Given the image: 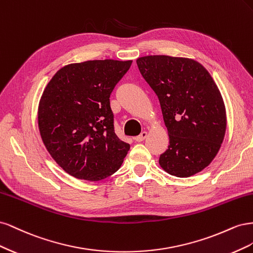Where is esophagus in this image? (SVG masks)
Instances as JSON below:
<instances>
[{"label": "esophagus", "instance_id": "34e87169", "mask_svg": "<svg viewBox=\"0 0 253 253\" xmlns=\"http://www.w3.org/2000/svg\"><path fill=\"white\" fill-rule=\"evenodd\" d=\"M147 136H148V133L147 132H141L140 133V135L139 136H137V137H135V141H137V142H141V141H143L145 138H147Z\"/></svg>", "mask_w": 253, "mask_h": 253}]
</instances>
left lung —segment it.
Segmentation results:
<instances>
[{"label":"left lung","instance_id":"8db88e82","mask_svg":"<svg viewBox=\"0 0 253 253\" xmlns=\"http://www.w3.org/2000/svg\"><path fill=\"white\" fill-rule=\"evenodd\" d=\"M136 62L158 97L169 133L159 165L177 177L201 172L216 156L226 133L225 104L215 82L192 59L147 56Z\"/></svg>","mask_w":253,"mask_h":253}]
</instances>
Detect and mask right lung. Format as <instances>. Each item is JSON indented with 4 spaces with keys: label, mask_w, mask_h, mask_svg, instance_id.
<instances>
[{
    "label": "right lung",
    "mask_w": 253,
    "mask_h": 253,
    "mask_svg": "<svg viewBox=\"0 0 253 253\" xmlns=\"http://www.w3.org/2000/svg\"><path fill=\"white\" fill-rule=\"evenodd\" d=\"M131 64L109 59L68 64L43 91L38 110L42 140L76 178L101 180L124 163L129 144L115 134L110 96Z\"/></svg>",
    "instance_id": "right-lung-1"
}]
</instances>
